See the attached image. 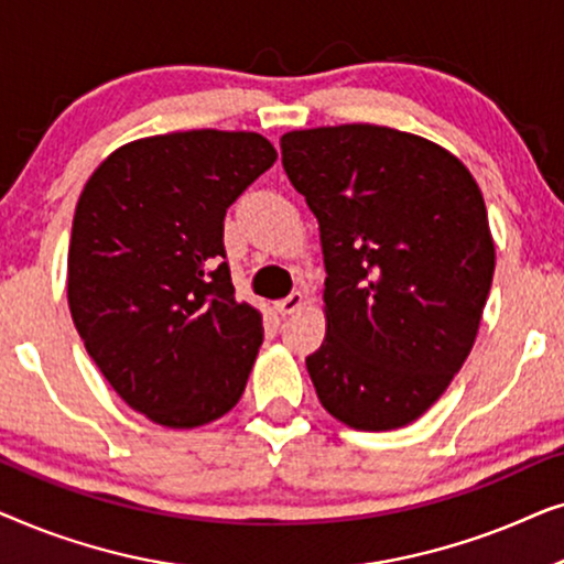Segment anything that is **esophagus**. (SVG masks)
Returning <instances> with one entry per match:
<instances>
[{"instance_id": "1", "label": "esophagus", "mask_w": 564, "mask_h": 564, "mask_svg": "<svg viewBox=\"0 0 564 564\" xmlns=\"http://www.w3.org/2000/svg\"><path fill=\"white\" fill-rule=\"evenodd\" d=\"M303 303H305L303 292H292V295H288L284 300H276L274 311L280 315H292V313H297L300 307H303Z\"/></svg>"}]
</instances>
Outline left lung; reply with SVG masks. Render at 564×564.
I'll return each instance as SVG.
<instances>
[{
	"label": "left lung",
	"instance_id": "8db88e82",
	"mask_svg": "<svg viewBox=\"0 0 564 564\" xmlns=\"http://www.w3.org/2000/svg\"><path fill=\"white\" fill-rule=\"evenodd\" d=\"M321 228L326 338L305 359L321 405L359 431L421 419L473 351L496 272L475 176L434 141L349 122L280 138Z\"/></svg>",
	"mask_w": 564,
	"mask_h": 564
}]
</instances>
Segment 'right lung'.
<instances>
[{
  "instance_id": "right-lung-1",
  "label": "right lung",
  "mask_w": 564,
  "mask_h": 564,
  "mask_svg": "<svg viewBox=\"0 0 564 564\" xmlns=\"http://www.w3.org/2000/svg\"><path fill=\"white\" fill-rule=\"evenodd\" d=\"M276 161L249 130H184L112 151L84 184L68 243V307L112 390L166 429L226 415L264 341L236 300L226 210Z\"/></svg>"
}]
</instances>
